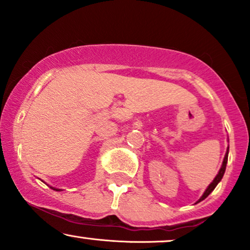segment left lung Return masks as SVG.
<instances>
[{
    "label": "left lung",
    "mask_w": 250,
    "mask_h": 250,
    "mask_svg": "<svg viewBox=\"0 0 250 250\" xmlns=\"http://www.w3.org/2000/svg\"><path fill=\"white\" fill-rule=\"evenodd\" d=\"M228 153H229V147L227 148V151H226V155H225V159H223V162H222V166H221V168H220V170H219V173H217V175L216 176H215V179L213 180V182L210 183V185L208 186L207 187V189H206L205 190V193H203V195L202 196L200 197L199 199V201H197L196 203H199V202H201V201H203L206 199V197L208 196L209 194L211 193V191L214 190L215 189V187H216L217 185H219V182L221 180H222V177H223V175H225V171H226V167H227V162H228Z\"/></svg>",
    "instance_id": "8db88e82"
}]
</instances>
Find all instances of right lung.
Here are the masks:
<instances>
[{
	"label": "right lung",
	"mask_w": 250,
	"mask_h": 250,
	"mask_svg": "<svg viewBox=\"0 0 250 250\" xmlns=\"http://www.w3.org/2000/svg\"><path fill=\"white\" fill-rule=\"evenodd\" d=\"M51 189H54V190H56V191H61V189H57V188H54V187H50Z\"/></svg>",
	"instance_id": "obj_1"
}]
</instances>
